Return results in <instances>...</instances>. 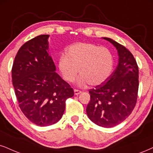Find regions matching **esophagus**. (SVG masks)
Masks as SVG:
<instances>
[{"label": "esophagus", "mask_w": 153, "mask_h": 153, "mask_svg": "<svg viewBox=\"0 0 153 153\" xmlns=\"http://www.w3.org/2000/svg\"><path fill=\"white\" fill-rule=\"evenodd\" d=\"M74 94H75V95H78V94H79L80 93H82V91H81L80 90L76 89V88H75V89L74 90Z\"/></svg>", "instance_id": "34e87169"}]
</instances>
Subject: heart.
Returning a JSON list of instances; mask_svg holds the SVG:
<instances>
[{
	"label": "heart",
	"mask_w": 153,
	"mask_h": 153,
	"mask_svg": "<svg viewBox=\"0 0 153 153\" xmlns=\"http://www.w3.org/2000/svg\"><path fill=\"white\" fill-rule=\"evenodd\" d=\"M57 66L66 82H73L79 71V85L84 86L88 83L91 86H97L110 76L114 59L107 48L91 43L78 42L69 46L66 50V54L59 56Z\"/></svg>",
	"instance_id": "obj_1"
}]
</instances>
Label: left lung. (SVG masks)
Returning <instances> with one entry per match:
<instances>
[{
  "label": "left lung",
  "instance_id": "1",
  "mask_svg": "<svg viewBox=\"0 0 153 153\" xmlns=\"http://www.w3.org/2000/svg\"><path fill=\"white\" fill-rule=\"evenodd\" d=\"M116 47L119 61L115 71L101 84L90 89L86 114L91 121L103 128L116 126L130 116L137 102L138 67L128 50L112 39L103 37Z\"/></svg>",
  "mask_w": 153,
  "mask_h": 153
}]
</instances>
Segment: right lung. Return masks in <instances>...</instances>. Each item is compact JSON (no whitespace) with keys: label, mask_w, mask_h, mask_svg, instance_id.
<instances>
[{"label":"right lung","mask_w":153,"mask_h":153,"mask_svg":"<svg viewBox=\"0 0 153 153\" xmlns=\"http://www.w3.org/2000/svg\"><path fill=\"white\" fill-rule=\"evenodd\" d=\"M48 35L27 41L19 49L12 68V82L19 107L32 123L48 126L61 119L73 88L56 72L48 54Z\"/></svg>","instance_id":"1"}]
</instances>
